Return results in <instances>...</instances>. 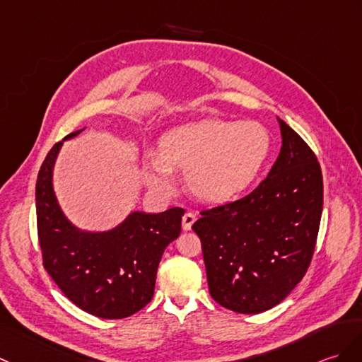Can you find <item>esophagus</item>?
Wrapping results in <instances>:
<instances>
[{
    "label": "esophagus",
    "mask_w": 362,
    "mask_h": 362,
    "mask_svg": "<svg viewBox=\"0 0 362 362\" xmlns=\"http://www.w3.org/2000/svg\"><path fill=\"white\" fill-rule=\"evenodd\" d=\"M196 219H197V217H196L194 213H185L183 217H182V226H183V230H185V231H189L192 223L196 222Z\"/></svg>",
    "instance_id": "esophagus-1"
}]
</instances>
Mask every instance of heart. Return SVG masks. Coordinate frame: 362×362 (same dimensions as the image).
I'll return each mask as SVG.
<instances>
[{"label": "heart", "mask_w": 362, "mask_h": 362, "mask_svg": "<svg viewBox=\"0 0 362 362\" xmlns=\"http://www.w3.org/2000/svg\"><path fill=\"white\" fill-rule=\"evenodd\" d=\"M272 137L257 122L205 119L177 126L145 158V180L162 194L174 189V171L197 199L223 204L256 180L270 156Z\"/></svg>", "instance_id": "1"}]
</instances>
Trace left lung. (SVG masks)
Wrapping results in <instances>:
<instances>
[{
    "label": "left lung",
    "instance_id": "left-lung-1",
    "mask_svg": "<svg viewBox=\"0 0 362 362\" xmlns=\"http://www.w3.org/2000/svg\"><path fill=\"white\" fill-rule=\"evenodd\" d=\"M279 157L248 196L200 211L209 295L236 313L256 315L290 295L307 273L322 214V173L296 131L277 119Z\"/></svg>",
    "mask_w": 362,
    "mask_h": 362
}]
</instances>
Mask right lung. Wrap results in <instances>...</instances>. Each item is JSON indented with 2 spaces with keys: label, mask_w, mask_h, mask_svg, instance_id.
I'll list each match as a JSON object with an SVG mask.
<instances>
[{
  "label": "right lung",
  "mask_w": 362,
  "mask_h": 362,
  "mask_svg": "<svg viewBox=\"0 0 362 362\" xmlns=\"http://www.w3.org/2000/svg\"><path fill=\"white\" fill-rule=\"evenodd\" d=\"M62 145L55 143L47 153L35 187L43 265L64 296L86 313L103 319L128 317L153 299L158 264L168 243L179 238L185 209L136 211L111 231H80L64 217L52 188Z\"/></svg>",
  "instance_id": "obj_1"
}]
</instances>
